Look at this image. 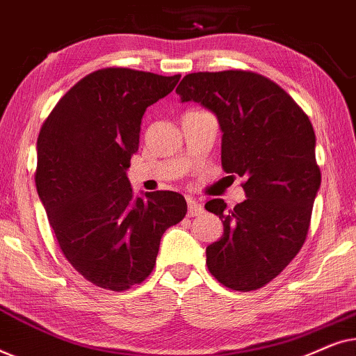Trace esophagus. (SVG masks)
Listing matches in <instances>:
<instances>
[{
  "label": "esophagus",
  "instance_id": "34e87169",
  "mask_svg": "<svg viewBox=\"0 0 356 356\" xmlns=\"http://www.w3.org/2000/svg\"><path fill=\"white\" fill-rule=\"evenodd\" d=\"M204 212V207L202 204H199L196 199L193 197H188V217H196V216H201Z\"/></svg>",
  "mask_w": 356,
  "mask_h": 356
}]
</instances>
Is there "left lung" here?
I'll list each match as a JSON object with an SVG mask.
<instances>
[{
  "label": "left lung",
  "instance_id": "left-lung-1",
  "mask_svg": "<svg viewBox=\"0 0 356 356\" xmlns=\"http://www.w3.org/2000/svg\"><path fill=\"white\" fill-rule=\"evenodd\" d=\"M217 116L222 167L245 178L246 199L228 209L206 204L223 235L206 250L209 272L238 291L257 290L298 254L321 186L316 136L308 115L274 81L251 71L193 72L177 87Z\"/></svg>",
  "mask_w": 356,
  "mask_h": 356
}]
</instances>
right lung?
Listing matches in <instances>:
<instances>
[{"mask_svg": "<svg viewBox=\"0 0 356 356\" xmlns=\"http://www.w3.org/2000/svg\"><path fill=\"white\" fill-rule=\"evenodd\" d=\"M177 76L105 67L63 95L37 139L35 186L60 250L86 280L123 291L154 270L160 238L186 216L181 194L134 197L126 177L140 120Z\"/></svg>", "mask_w": 356, "mask_h": 356, "instance_id": "right-lung-1", "label": "right lung"}]
</instances>
